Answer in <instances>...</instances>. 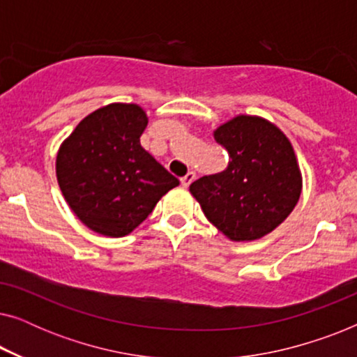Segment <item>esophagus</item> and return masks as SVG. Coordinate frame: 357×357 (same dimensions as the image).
Instances as JSON below:
<instances>
[{"label":"esophagus","instance_id":"esophagus-1","mask_svg":"<svg viewBox=\"0 0 357 357\" xmlns=\"http://www.w3.org/2000/svg\"><path fill=\"white\" fill-rule=\"evenodd\" d=\"M195 177H197V175H195V172H188L187 175H185V177L180 178V183H182V187H183V188H187L188 185L193 182Z\"/></svg>","mask_w":357,"mask_h":357}]
</instances>
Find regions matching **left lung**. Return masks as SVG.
I'll return each mask as SVG.
<instances>
[{
    "label": "left lung",
    "mask_w": 357,
    "mask_h": 357,
    "mask_svg": "<svg viewBox=\"0 0 357 357\" xmlns=\"http://www.w3.org/2000/svg\"><path fill=\"white\" fill-rule=\"evenodd\" d=\"M214 139L227 151V167L195 180L190 192L231 241L266 236L301 197L302 177L289 139L270 121L248 115L219 126Z\"/></svg>",
    "instance_id": "8db88e82"
}]
</instances>
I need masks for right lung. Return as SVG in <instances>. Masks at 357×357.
<instances>
[{
    "label": "right lung",
    "instance_id": "right-lung-1",
    "mask_svg": "<svg viewBox=\"0 0 357 357\" xmlns=\"http://www.w3.org/2000/svg\"><path fill=\"white\" fill-rule=\"evenodd\" d=\"M146 125L138 105H105L87 115L58 151L63 197L81 222L102 236L130 234L178 185L141 146Z\"/></svg>",
    "mask_w": 357,
    "mask_h": 357
}]
</instances>
